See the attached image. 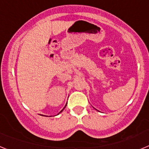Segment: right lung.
Wrapping results in <instances>:
<instances>
[{
    "label": "right lung",
    "mask_w": 149,
    "mask_h": 149,
    "mask_svg": "<svg viewBox=\"0 0 149 149\" xmlns=\"http://www.w3.org/2000/svg\"><path fill=\"white\" fill-rule=\"evenodd\" d=\"M65 107H66V104H65V107H64V108H63V110H61V111H60V113H61V112H62V111H63V110H64V109H65ZM59 113H58V114H59ZM42 116H43V115H42Z\"/></svg>",
    "instance_id": "right-lung-1"
}]
</instances>
